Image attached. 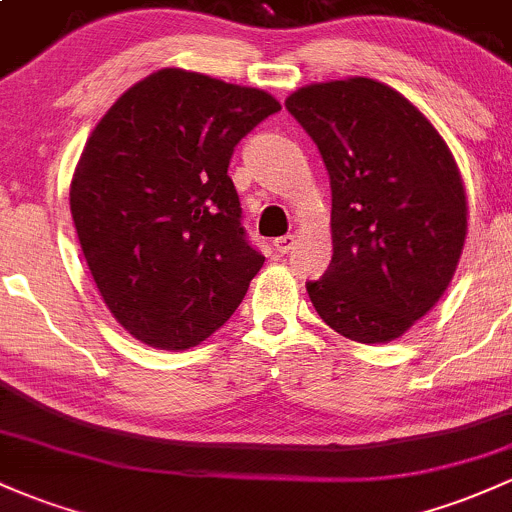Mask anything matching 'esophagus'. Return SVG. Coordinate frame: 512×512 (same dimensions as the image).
<instances>
[{
    "label": "esophagus",
    "instance_id": "34e87169",
    "mask_svg": "<svg viewBox=\"0 0 512 512\" xmlns=\"http://www.w3.org/2000/svg\"><path fill=\"white\" fill-rule=\"evenodd\" d=\"M295 244H298V236H295V234L278 236V239L273 241V246H276L278 254H288V251H293V249H295Z\"/></svg>",
    "mask_w": 512,
    "mask_h": 512
}]
</instances>
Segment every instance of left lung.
<instances>
[{"label":"left lung","mask_w":512,"mask_h":512,"mask_svg":"<svg viewBox=\"0 0 512 512\" xmlns=\"http://www.w3.org/2000/svg\"><path fill=\"white\" fill-rule=\"evenodd\" d=\"M332 188V263L307 280L317 315L361 344L403 337L452 280L466 195L442 136L383 82L307 85L285 100Z\"/></svg>","instance_id":"left-lung-1"}]
</instances>
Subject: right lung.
Returning <instances> with one entry per match:
<instances>
[{
	"mask_svg": "<svg viewBox=\"0 0 512 512\" xmlns=\"http://www.w3.org/2000/svg\"><path fill=\"white\" fill-rule=\"evenodd\" d=\"M276 112L263 90L166 68L126 90L87 139L70 212L102 300L144 344L205 342L261 271L227 170Z\"/></svg>",
	"mask_w": 512,
	"mask_h": 512,
	"instance_id": "obj_1",
	"label": "right lung"
}]
</instances>
